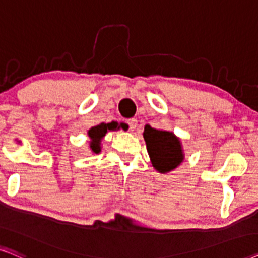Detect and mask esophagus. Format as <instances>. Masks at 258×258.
Here are the masks:
<instances>
[{"instance_id":"34e87169","label":"esophagus","mask_w":258,"mask_h":258,"mask_svg":"<svg viewBox=\"0 0 258 258\" xmlns=\"http://www.w3.org/2000/svg\"><path fill=\"white\" fill-rule=\"evenodd\" d=\"M127 125H128L130 131H135V130L137 128V126H138V120H137L136 118L128 119L127 120Z\"/></svg>"}]
</instances>
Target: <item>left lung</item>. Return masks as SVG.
Masks as SVG:
<instances>
[{
    "label": "left lung",
    "mask_w": 258,
    "mask_h": 258,
    "mask_svg": "<svg viewBox=\"0 0 258 258\" xmlns=\"http://www.w3.org/2000/svg\"><path fill=\"white\" fill-rule=\"evenodd\" d=\"M143 136L151 163L158 172H170L179 166L184 160L180 140L174 136V133L146 125Z\"/></svg>",
    "instance_id": "left-lung-1"
}]
</instances>
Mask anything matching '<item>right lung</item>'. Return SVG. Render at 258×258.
I'll list each match as a JSON object with an SVG mask.
<instances>
[{
	"instance_id": "right-lung-1",
	"label": "right lung",
	"mask_w": 258,
	"mask_h": 258,
	"mask_svg": "<svg viewBox=\"0 0 258 258\" xmlns=\"http://www.w3.org/2000/svg\"><path fill=\"white\" fill-rule=\"evenodd\" d=\"M120 127H122V123L112 121L108 123L101 122L99 125L92 127L88 131V137L91 138V143H89V147L93 153H100L101 151V139L106 136V133L108 131H115L119 130Z\"/></svg>"
}]
</instances>
